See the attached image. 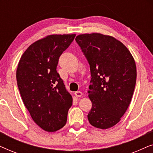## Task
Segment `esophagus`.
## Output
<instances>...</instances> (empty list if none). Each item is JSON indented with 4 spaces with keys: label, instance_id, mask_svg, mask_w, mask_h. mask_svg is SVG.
<instances>
[{
    "label": "esophagus",
    "instance_id": "obj_1",
    "mask_svg": "<svg viewBox=\"0 0 153 153\" xmlns=\"http://www.w3.org/2000/svg\"><path fill=\"white\" fill-rule=\"evenodd\" d=\"M82 95H83V93H81V91H76V92H75V93H74V95L76 96V97H81V96H82Z\"/></svg>",
    "mask_w": 153,
    "mask_h": 153
}]
</instances>
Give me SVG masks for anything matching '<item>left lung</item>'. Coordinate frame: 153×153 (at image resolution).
I'll return each instance as SVG.
<instances>
[{
    "instance_id": "obj_1",
    "label": "left lung",
    "mask_w": 153,
    "mask_h": 153,
    "mask_svg": "<svg viewBox=\"0 0 153 153\" xmlns=\"http://www.w3.org/2000/svg\"><path fill=\"white\" fill-rule=\"evenodd\" d=\"M76 41L90 65L91 85L88 114L93 127L106 129L121 120L130 104L137 67L129 49L115 37L101 33L80 34Z\"/></svg>"
}]
</instances>
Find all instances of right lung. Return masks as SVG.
Here are the masks:
<instances>
[{
    "mask_svg": "<svg viewBox=\"0 0 153 153\" xmlns=\"http://www.w3.org/2000/svg\"><path fill=\"white\" fill-rule=\"evenodd\" d=\"M76 34L49 35L24 51L16 69V81L31 118L44 130L53 132L66 124L72 97L56 71L60 55Z\"/></svg>",
    "mask_w": 153,
    "mask_h": 153,
    "instance_id": "1",
    "label": "right lung"
}]
</instances>
